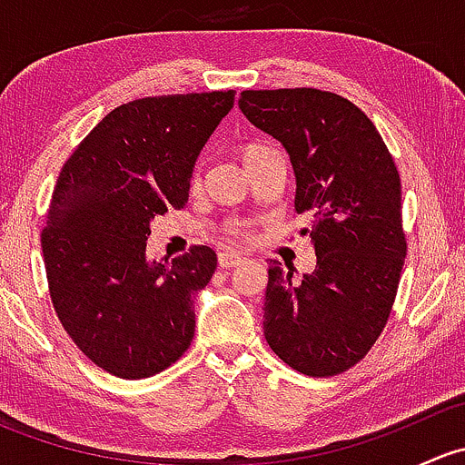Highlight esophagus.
Wrapping results in <instances>:
<instances>
[{"instance_id":"obj_1","label":"esophagus","mask_w":465,"mask_h":465,"mask_svg":"<svg viewBox=\"0 0 465 465\" xmlns=\"http://www.w3.org/2000/svg\"><path fill=\"white\" fill-rule=\"evenodd\" d=\"M242 261H245V256L233 254V252H220V254H218V265L223 267V270H227V267L241 265Z\"/></svg>"}]
</instances>
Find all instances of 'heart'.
Masks as SVG:
<instances>
[{
	"mask_svg": "<svg viewBox=\"0 0 465 465\" xmlns=\"http://www.w3.org/2000/svg\"><path fill=\"white\" fill-rule=\"evenodd\" d=\"M265 148L267 145H259V143L245 145V148H242V159H245V163H250L252 159H254L259 153H262ZM247 232H250V223H245V220H233V223L227 224L229 236L241 238V236H247Z\"/></svg>",
	"mask_w": 465,
	"mask_h": 465,
	"instance_id": "b5f03b06",
	"label": "heart"
}]
</instances>
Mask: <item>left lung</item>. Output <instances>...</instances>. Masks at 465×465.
<instances>
[{
	"label": "left lung",
	"instance_id": "1",
	"mask_svg": "<svg viewBox=\"0 0 465 465\" xmlns=\"http://www.w3.org/2000/svg\"><path fill=\"white\" fill-rule=\"evenodd\" d=\"M238 105L288 150L294 211L308 218L302 233L317 254L302 281L270 261L265 340L294 371L337 376L371 351L396 299L407 256L401 175L376 125L344 96L247 89Z\"/></svg>",
	"mask_w": 465,
	"mask_h": 465
}]
</instances>
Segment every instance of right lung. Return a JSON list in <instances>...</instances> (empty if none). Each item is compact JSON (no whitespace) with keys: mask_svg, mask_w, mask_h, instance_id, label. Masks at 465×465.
<instances>
[{"mask_svg":"<svg viewBox=\"0 0 465 465\" xmlns=\"http://www.w3.org/2000/svg\"><path fill=\"white\" fill-rule=\"evenodd\" d=\"M233 89L148 96L114 107L64 162L42 256L51 303L74 344L103 371L142 380L184 355L195 294L215 252L145 259L150 220L189 200L195 159L233 107Z\"/></svg>","mask_w":465,"mask_h":465,"instance_id":"right-lung-1","label":"right lung"}]
</instances>
